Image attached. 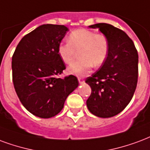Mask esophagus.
<instances>
[{
  "label": "esophagus",
  "instance_id": "1",
  "mask_svg": "<svg viewBox=\"0 0 150 150\" xmlns=\"http://www.w3.org/2000/svg\"><path fill=\"white\" fill-rule=\"evenodd\" d=\"M78 80H79V83H83L84 82L83 79V78H78Z\"/></svg>",
  "mask_w": 150,
  "mask_h": 150
}]
</instances>
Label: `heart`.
I'll return each instance as SVG.
<instances>
[{
    "mask_svg": "<svg viewBox=\"0 0 150 150\" xmlns=\"http://www.w3.org/2000/svg\"><path fill=\"white\" fill-rule=\"evenodd\" d=\"M109 40L103 33H95L91 30L79 28L68 35V43L60 44L57 48L59 58L64 64L74 60L76 53L79 52V62L71 64L67 71L76 76L89 74L92 67H100L109 53Z\"/></svg>",
    "mask_w": 150,
    "mask_h": 150,
    "instance_id": "b5f03b06",
    "label": "heart"
}]
</instances>
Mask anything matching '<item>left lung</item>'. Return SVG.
I'll list each match as a JSON object with an SVG mask.
<instances>
[{
	"instance_id": "left-lung-1",
	"label": "left lung",
	"mask_w": 150,
	"mask_h": 150,
	"mask_svg": "<svg viewBox=\"0 0 150 150\" xmlns=\"http://www.w3.org/2000/svg\"><path fill=\"white\" fill-rule=\"evenodd\" d=\"M89 27L98 28L108 38L110 46L105 62L86 79L91 88L86 106L97 117H110L122 111L133 98L138 77V54L122 30L105 23Z\"/></svg>"
}]
</instances>
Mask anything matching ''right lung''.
Instances as JSON below:
<instances>
[{
	"mask_svg": "<svg viewBox=\"0 0 150 150\" xmlns=\"http://www.w3.org/2000/svg\"><path fill=\"white\" fill-rule=\"evenodd\" d=\"M67 31L64 25H40L21 39L12 58L16 95L23 106L39 117L58 115L79 86L74 75L57 77L66 69L57 48Z\"/></svg>",
	"mask_w": 150,
	"mask_h": 150,
	"instance_id": "1",
	"label": "right lung"
}]
</instances>
